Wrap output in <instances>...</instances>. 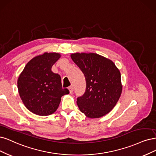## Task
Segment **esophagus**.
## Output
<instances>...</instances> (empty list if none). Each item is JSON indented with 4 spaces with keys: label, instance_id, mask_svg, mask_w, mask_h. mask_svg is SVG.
Segmentation results:
<instances>
[{
    "label": "esophagus",
    "instance_id": "esophagus-1",
    "mask_svg": "<svg viewBox=\"0 0 156 156\" xmlns=\"http://www.w3.org/2000/svg\"><path fill=\"white\" fill-rule=\"evenodd\" d=\"M68 89L69 90V93H70V94H72L73 92V85H71L70 87H69Z\"/></svg>",
    "mask_w": 156,
    "mask_h": 156
}]
</instances>
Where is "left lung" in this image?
Here are the masks:
<instances>
[{"mask_svg":"<svg viewBox=\"0 0 156 156\" xmlns=\"http://www.w3.org/2000/svg\"><path fill=\"white\" fill-rule=\"evenodd\" d=\"M71 57L86 81L85 93L77 98L80 111L90 118L104 116L122 94L119 71L111 60L95 53H74Z\"/></svg>","mask_w":156,"mask_h":156,"instance_id":"8db88e82","label":"left lung"}]
</instances>
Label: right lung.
I'll return each instance as SVG.
<instances>
[{
	"instance_id": "obj_1",
	"label": "right lung",
	"mask_w": 156,
	"mask_h": 156,
	"mask_svg": "<svg viewBox=\"0 0 156 156\" xmlns=\"http://www.w3.org/2000/svg\"><path fill=\"white\" fill-rule=\"evenodd\" d=\"M60 58L58 53H45L33 58L25 66L18 79V90L21 100L29 111L39 116L55 112L61 97L69 93L62 89L59 74L51 67Z\"/></svg>"
}]
</instances>
